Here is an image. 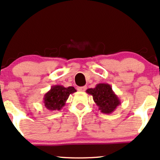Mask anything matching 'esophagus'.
<instances>
[{
  "instance_id": "obj_1",
  "label": "esophagus",
  "mask_w": 160,
  "mask_h": 160,
  "mask_svg": "<svg viewBox=\"0 0 160 160\" xmlns=\"http://www.w3.org/2000/svg\"><path fill=\"white\" fill-rule=\"evenodd\" d=\"M86 89V86H79L78 87V90L80 92H83Z\"/></svg>"
}]
</instances>
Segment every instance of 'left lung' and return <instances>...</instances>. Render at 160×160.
<instances>
[{
    "mask_svg": "<svg viewBox=\"0 0 160 160\" xmlns=\"http://www.w3.org/2000/svg\"><path fill=\"white\" fill-rule=\"evenodd\" d=\"M89 95H92L93 100L98 107V110L103 113H113L117 106L121 104L120 98L112 89L108 83H98L95 88H90L86 91Z\"/></svg>",
    "mask_w": 160,
    "mask_h": 160,
    "instance_id": "obj_1",
    "label": "left lung"
}]
</instances>
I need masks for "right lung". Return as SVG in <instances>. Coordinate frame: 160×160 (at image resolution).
<instances>
[{
    "mask_svg": "<svg viewBox=\"0 0 160 160\" xmlns=\"http://www.w3.org/2000/svg\"><path fill=\"white\" fill-rule=\"evenodd\" d=\"M77 92L73 86L64 87L62 85L52 86L43 97V104L49 111H59L65 106L69 95Z\"/></svg>",
    "mask_w": 160,
    "mask_h": 160,
    "instance_id": "add662e5",
    "label": "right lung"
}]
</instances>
